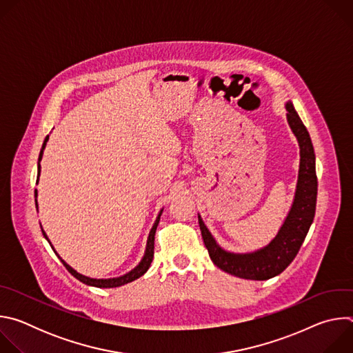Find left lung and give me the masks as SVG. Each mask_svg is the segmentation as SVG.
Masks as SVG:
<instances>
[{"label": "left lung", "mask_w": 353, "mask_h": 353, "mask_svg": "<svg viewBox=\"0 0 353 353\" xmlns=\"http://www.w3.org/2000/svg\"><path fill=\"white\" fill-rule=\"evenodd\" d=\"M288 121L300 145V169L292 210L278 236L253 254H232L222 250L203 219L198 216L201 234L212 263L222 271L243 279L265 281L279 275L294 260L313 223L317 201L314 148L307 128L290 102L286 103Z\"/></svg>", "instance_id": "obj_1"}]
</instances>
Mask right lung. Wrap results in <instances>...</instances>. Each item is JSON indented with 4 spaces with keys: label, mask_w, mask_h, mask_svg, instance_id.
Returning a JSON list of instances; mask_svg holds the SVG:
<instances>
[{
    "label": "right lung",
    "mask_w": 353,
    "mask_h": 353,
    "mask_svg": "<svg viewBox=\"0 0 353 353\" xmlns=\"http://www.w3.org/2000/svg\"><path fill=\"white\" fill-rule=\"evenodd\" d=\"M47 139H48V137H46L44 143H43V146H41L39 161L41 159L43 149H44V145H46ZM39 173H40V166H39ZM34 195H36V191H34ZM36 205H37V203H36ZM161 214H162V212H161ZM161 214H159V216H158V219H157V222H155L152 230H150V233H149L148 245H146V253H145V256H143L141 264H139L135 270H132L131 272L125 274L124 276L113 278V279H92V278H88V276H83V275L78 274V272L74 271L68 264H65L64 260H61V259H60V260H61V263L64 264V267L68 270L70 274H72L77 279H79L81 282H83V283H86V285H90V286H96V288H116V286H121V285H125V283H128V282H132V281L138 279L139 276H142V275L148 271V268L150 267V263H152V259H154V248H155V233H157V228H158V223H159V219H161ZM41 232H43V236L47 239L44 230H41ZM47 240H48V239H47ZM48 243H50V241H48ZM54 253H56V251H54ZM56 254H57V253H56Z\"/></svg>",
    "instance_id": "1"
}]
</instances>
